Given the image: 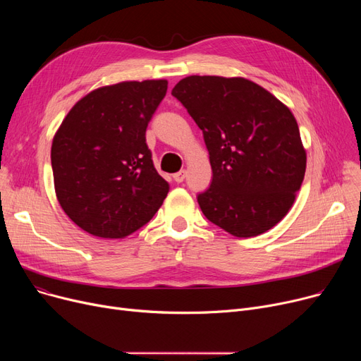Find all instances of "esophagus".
<instances>
[{"label": "esophagus", "mask_w": 361, "mask_h": 361, "mask_svg": "<svg viewBox=\"0 0 361 361\" xmlns=\"http://www.w3.org/2000/svg\"><path fill=\"white\" fill-rule=\"evenodd\" d=\"M173 178L177 181V183H183L184 178H185V171H180V173H176L173 176Z\"/></svg>", "instance_id": "obj_1"}]
</instances>
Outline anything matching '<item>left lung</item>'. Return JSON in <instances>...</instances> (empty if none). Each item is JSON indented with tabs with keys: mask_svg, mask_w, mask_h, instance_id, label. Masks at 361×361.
<instances>
[{
	"mask_svg": "<svg viewBox=\"0 0 361 361\" xmlns=\"http://www.w3.org/2000/svg\"><path fill=\"white\" fill-rule=\"evenodd\" d=\"M174 97L203 131L212 184L203 215L234 237L267 233L291 209L307 155L291 109L244 78L188 75Z\"/></svg>",
	"mask_w": 361,
	"mask_h": 361,
	"instance_id": "left-lung-1",
	"label": "left lung"
}]
</instances>
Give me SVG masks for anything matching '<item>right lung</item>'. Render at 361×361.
Masks as SVG:
<instances>
[{"label":"right lung","mask_w":361,"mask_h":361,"mask_svg":"<svg viewBox=\"0 0 361 361\" xmlns=\"http://www.w3.org/2000/svg\"><path fill=\"white\" fill-rule=\"evenodd\" d=\"M168 82H120L89 92L55 131L51 164L56 199L94 237L124 238L154 216L169 185L146 145V127Z\"/></svg>","instance_id":"1"}]
</instances>
